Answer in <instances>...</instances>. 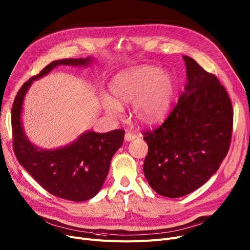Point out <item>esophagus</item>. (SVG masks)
Here are the masks:
<instances>
[{"mask_svg": "<svg viewBox=\"0 0 250 250\" xmlns=\"http://www.w3.org/2000/svg\"><path fill=\"white\" fill-rule=\"evenodd\" d=\"M137 136L135 135V134H133V133H131V132H126V134H125V141H131V140H133V139H135Z\"/></svg>", "mask_w": 250, "mask_h": 250, "instance_id": "1", "label": "esophagus"}]
</instances>
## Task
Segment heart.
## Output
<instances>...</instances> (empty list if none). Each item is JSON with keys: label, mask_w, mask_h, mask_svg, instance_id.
<instances>
[{"label": "heart", "mask_w": 250, "mask_h": 250, "mask_svg": "<svg viewBox=\"0 0 250 250\" xmlns=\"http://www.w3.org/2000/svg\"><path fill=\"white\" fill-rule=\"evenodd\" d=\"M111 98L103 101L105 112L119 118L122 106L132 103L134 118L145 126H153L166 119L175 96V81L168 71L153 65L123 69L109 84Z\"/></svg>", "instance_id": "obj_1"}]
</instances>
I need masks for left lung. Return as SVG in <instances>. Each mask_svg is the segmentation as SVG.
I'll return each instance as SVG.
<instances>
[{
    "label": "left lung",
    "mask_w": 250,
    "mask_h": 250,
    "mask_svg": "<svg viewBox=\"0 0 250 250\" xmlns=\"http://www.w3.org/2000/svg\"><path fill=\"white\" fill-rule=\"evenodd\" d=\"M187 84L167 119L144 133L148 145L143 172L167 198L190 194L218 170L229 150L233 110L225 87L198 62L183 56Z\"/></svg>",
    "instance_id": "left-lung-1"
}]
</instances>
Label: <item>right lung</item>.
Instances as JSON below:
<instances>
[{"label":"right lung","instance_id":"right-lung-1","mask_svg":"<svg viewBox=\"0 0 250 250\" xmlns=\"http://www.w3.org/2000/svg\"><path fill=\"white\" fill-rule=\"evenodd\" d=\"M93 61L92 56H87L52 62L21 86L12 107L14 151L20 165L48 193L73 202L90 200L100 192L108 175L112 157L123 144L125 131L117 129L107 133H96L89 130L62 147L41 148L29 140L25 133L23 104L33 82L48 75L56 66H87Z\"/></svg>","mask_w":250,"mask_h":250}]
</instances>
